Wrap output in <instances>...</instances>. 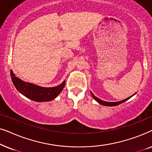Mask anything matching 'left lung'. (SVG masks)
<instances>
[{
	"mask_svg": "<svg viewBox=\"0 0 152 152\" xmlns=\"http://www.w3.org/2000/svg\"><path fill=\"white\" fill-rule=\"evenodd\" d=\"M91 95H92L93 98H94V99H95V100H96L98 103L101 104H102V105H104V106H109V107H113V106H117V105H118V104H120L123 103L124 102H125V101H126V100H128V99H129L131 97H132V96H131V97H128V98H126V99H124V100H122V101L115 102H105V101L101 100L100 99L97 98V97H95V95H93L92 93H91Z\"/></svg>",
	"mask_w": 152,
	"mask_h": 152,
	"instance_id": "left-lung-1",
	"label": "left lung"
}]
</instances>
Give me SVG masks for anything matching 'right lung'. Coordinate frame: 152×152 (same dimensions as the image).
<instances>
[{"mask_svg":"<svg viewBox=\"0 0 152 152\" xmlns=\"http://www.w3.org/2000/svg\"><path fill=\"white\" fill-rule=\"evenodd\" d=\"M12 82L16 88L28 98L36 102H48L55 99L63 90L65 86L64 82L59 86L52 88H45L37 85L25 82L14 75L13 72H10Z\"/></svg>","mask_w":152,"mask_h":152,"instance_id":"right-lung-1","label":"right lung"}]
</instances>
